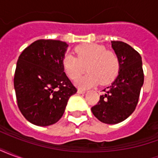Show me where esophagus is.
Returning <instances> with one entry per match:
<instances>
[{"label": "esophagus", "instance_id": "1", "mask_svg": "<svg viewBox=\"0 0 158 158\" xmlns=\"http://www.w3.org/2000/svg\"><path fill=\"white\" fill-rule=\"evenodd\" d=\"M78 93H79V94H84V93H85V90H84V89H78Z\"/></svg>", "mask_w": 158, "mask_h": 158}]
</instances>
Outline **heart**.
<instances>
[{
    "instance_id": "obj_1",
    "label": "heart",
    "mask_w": 158,
    "mask_h": 158,
    "mask_svg": "<svg viewBox=\"0 0 158 158\" xmlns=\"http://www.w3.org/2000/svg\"><path fill=\"white\" fill-rule=\"evenodd\" d=\"M76 56L67 54L62 59V67L71 79H75L85 71L88 73L76 80L80 88H89L100 83L113 81L120 69V61L116 52L108 51L102 45L89 43L78 45L74 49Z\"/></svg>"
}]
</instances>
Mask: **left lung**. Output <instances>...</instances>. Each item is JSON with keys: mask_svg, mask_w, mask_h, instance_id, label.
<instances>
[{"mask_svg": "<svg viewBox=\"0 0 158 158\" xmlns=\"http://www.w3.org/2000/svg\"><path fill=\"white\" fill-rule=\"evenodd\" d=\"M112 47L120 61V69L113 84L91 107L96 118L107 124H116L129 118L135 109L144 83L141 56L124 42L112 41Z\"/></svg>", "mask_w": 158, "mask_h": 158, "instance_id": "left-lung-1", "label": "left lung"}]
</instances>
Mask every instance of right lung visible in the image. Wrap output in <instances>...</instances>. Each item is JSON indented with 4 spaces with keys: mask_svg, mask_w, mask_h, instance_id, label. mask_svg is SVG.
I'll return each instance as SVG.
<instances>
[{
    "mask_svg": "<svg viewBox=\"0 0 158 158\" xmlns=\"http://www.w3.org/2000/svg\"><path fill=\"white\" fill-rule=\"evenodd\" d=\"M68 46L61 40H38L19 56L14 75L18 106L35 125L56 123L69 97L77 92L62 67Z\"/></svg>",
    "mask_w": 158,
    "mask_h": 158,
    "instance_id": "obj_1",
    "label": "right lung"
}]
</instances>
